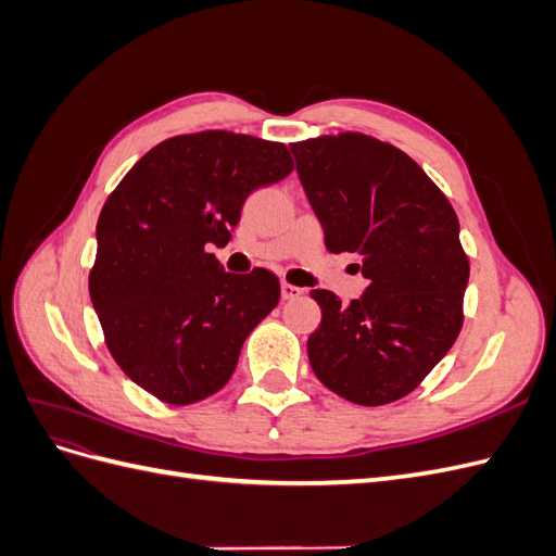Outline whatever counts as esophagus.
Returning <instances> with one entry per match:
<instances>
[{
	"label": "esophagus",
	"mask_w": 556,
	"mask_h": 556,
	"mask_svg": "<svg viewBox=\"0 0 556 556\" xmlns=\"http://www.w3.org/2000/svg\"><path fill=\"white\" fill-rule=\"evenodd\" d=\"M301 288H296V285H290V282H282L280 285V294H282V299H296V296H301Z\"/></svg>",
	"instance_id": "obj_1"
}]
</instances>
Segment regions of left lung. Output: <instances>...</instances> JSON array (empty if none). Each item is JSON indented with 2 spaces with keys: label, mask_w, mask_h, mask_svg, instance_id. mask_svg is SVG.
<instances>
[{
  "label": "left lung",
  "mask_w": 556,
  "mask_h": 556,
  "mask_svg": "<svg viewBox=\"0 0 556 556\" xmlns=\"http://www.w3.org/2000/svg\"><path fill=\"white\" fill-rule=\"evenodd\" d=\"M329 252H352L368 280L348 306L313 290L315 376L359 406L410 394L464 325L468 257L447 197L413 157L359 131L290 143Z\"/></svg>",
  "instance_id": "left-lung-1"
}]
</instances>
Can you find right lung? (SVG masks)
<instances>
[{"label":"right lung","instance_id":"1","mask_svg":"<svg viewBox=\"0 0 556 556\" xmlns=\"http://www.w3.org/2000/svg\"><path fill=\"white\" fill-rule=\"evenodd\" d=\"M294 169L285 143L208 129L180 134L131 166L97 220L90 299L115 364L172 406L223 390L243 341L278 306L266 268L227 274L243 201Z\"/></svg>","mask_w":556,"mask_h":556}]
</instances>
